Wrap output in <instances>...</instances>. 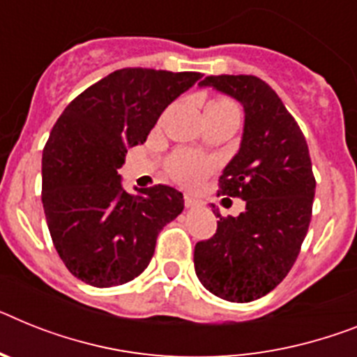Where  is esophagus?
Segmentation results:
<instances>
[{
    "instance_id": "esophagus-1",
    "label": "esophagus",
    "mask_w": 357,
    "mask_h": 357,
    "mask_svg": "<svg viewBox=\"0 0 357 357\" xmlns=\"http://www.w3.org/2000/svg\"><path fill=\"white\" fill-rule=\"evenodd\" d=\"M199 205H202L199 199H196V197L192 196H185V206H187V208H194V206H199Z\"/></svg>"
}]
</instances>
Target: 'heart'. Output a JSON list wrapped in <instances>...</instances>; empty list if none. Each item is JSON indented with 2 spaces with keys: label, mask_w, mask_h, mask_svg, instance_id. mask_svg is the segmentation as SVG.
Masks as SVG:
<instances>
[{
  "label": "heart",
  "mask_w": 357,
  "mask_h": 357,
  "mask_svg": "<svg viewBox=\"0 0 357 357\" xmlns=\"http://www.w3.org/2000/svg\"><path fill=\"white\" fill-rule=\"evenodd\" d=\"M212 105H234L232 101H229L227 98H215L208 103V107ZM167 169H169L170 176H174L176 179H179L181 183L192 185L197 183L199 179H203L206 174L212 170V163L202 155L192 154V152H176L174 155H170L169 161H167Z\"/></svg>",
  "instance_id": "heart-1"
}]
</instances>
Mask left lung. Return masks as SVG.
<instances>
[{
    "label": "left lung",
    "instance_id": "8db88e82",
    "mask_svg": "<svg viewBox=\"0 0 357 357\" xmlns=\"http://www.w3.org/2000/svg\"><path fill=\"white\" fill-rule=\"evenodd\" d=\"M212 86L243 105L238 154L225 167L218 196L247 203L238 218L212 205L218 230L194 248L197 280L227 301L268 294L294 265L312 218L316 179L308 145L280 96L256 76H208Z\"/></svg>",
    "mask_w": 357,
    "mask_h": 357
}]
</instances>
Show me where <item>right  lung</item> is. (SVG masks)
Masks as SVG:
<instances>
[{"label": "right lung", "instance_id": "obj_1", "mask_svg": "<svg viewBox=\"0 0 357 357\" xmlns=\"http://www.w3.org/2000/svg\"><path fill=\"white\" fill-rule=\"evenodd\" d=\"M199 72L121 68L72 100L43 149L45 218L70 274L92 287L123 285L145 271L165 225L183 211L169 185L128 194L118 170L127 149L143 143L155 121Z\"/></svg>", "mask_w": 357, "mask_h": 357}]
</instances>
